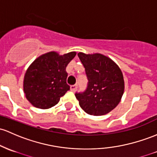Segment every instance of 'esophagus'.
Instances as JSON below:
<instances>
[{"instance_id":"obj_1","label":"esophagus","mask_w":157,"mask_h":157,"mask_svg":"<svg viewBox=\"0 0 157 157\" xmlns=\"http://www.w3.org/2000/svg\"><path fill=\"white\" fill-rule=\"evenodd\" d=\"M71 90L72 91V92H75L76 90H77V85H72V86H71Z\"/></svg>"}]
</instances>
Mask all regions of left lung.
Masks as SVG:
<instances>
[{"label":"left lung","mask_w":157,"mask_h":157,"mask_svg":"<svg viewBox=\"0 0 157 157\" xmlns=\"http://www.w3.org/2000/svg\"><path fill=\"white\" fill-rule=\"evenodd\" d=\"M87 75L86 90L76 93L79 104L87 114L104 115L119 104L124 91L123 74L118 65L101 53H77Z\"/></svg>","instance_id":"8db88e82"}]
</instances>
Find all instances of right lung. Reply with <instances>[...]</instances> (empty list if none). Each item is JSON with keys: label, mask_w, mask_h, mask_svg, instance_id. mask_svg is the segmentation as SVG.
Listing matches in <instances>:
<instances>
[{"label": "right lung", "mask_w": 157, "mask_h": 157, "mask_svg": "<svg viewBox=\"0 0 157 157\" xmlns=\"http://www.w3.org/2000/svg\"><path fill=\"white\" fill-rule=\"evenodd\" d=\"M76 54L75 51L63 55L51 51L31 63L24 77L23 87L26 98L33 106L49 109L57 104L60 98L69 90L65 68Z\"/></svg>", "instance_id": "1"}]
</instances>
